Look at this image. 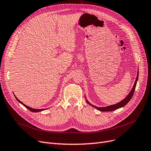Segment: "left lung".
Returning a JSON list of instances; mask_svg holds the SVG:
<instances>
[{
  "label": "left lung",
  "instance_id": "left-lung-1",
  "mask_svg": "<svg viewBox=\"0 0 151 151\" xmlns=\"http://www.w3.org/2000/svg\"><path fill=\"white\" fill-rule=\"evenodd\" d=\"M138 76H139V71H137V77H136V79H135V83H134V85L133 86V88H132V90H131V91L129 92V93L127 95V96H126L124 100H122L121 101L119 102V103L114 104V105H109V106H104V107H99V106H96L93 105L91 104L90 102L88 100H87L86 96H85L87 103H88L89 105H90L91 106H93V107L95 108L96 109L99 110L101 111H111L115 110L118 109L123 107V106H124L127 103H129V101L131 99H132V96L134 95V93L136 85H137V80H138Z\"/></svg>",
  "mask_w": 151,
  "mask_h": 151
}]
</instances>
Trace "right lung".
I'll return each mask as SVG.
<instances>
[{
    "instance_id": "obj_1",
    "label": "right lung",
    "mask_w": 151,
    "mask_h": 151,
    "mask_svg": "<svg viewBox=\"0 0 151 151\" xmlns=\"http://www.w3.org/2000/svg\"><path fill=\"white\" fill-rule=\"evenodd\" d=\"M14 96H15V98H16V100L19 102V103H21L22 105H23L24 106H25L26 108H27L28 110H29L30 111H32V112H38V111H42V110H45V109H32V108L29 107V106H28L26 105L25 104H24L22 101H21L19 100H18V99L15 96V95H14Z\"/></svg>"
}]
</instances>
